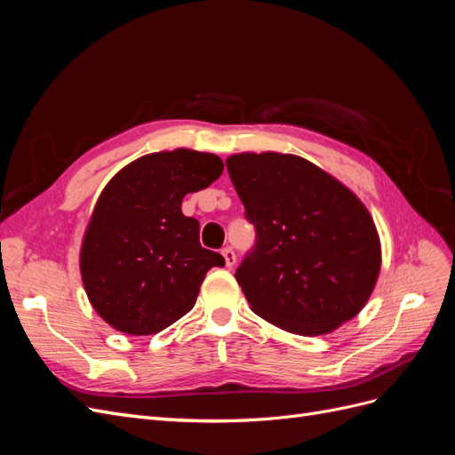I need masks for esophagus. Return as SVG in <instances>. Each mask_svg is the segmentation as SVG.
Returning a JSON list of instances; mask_svg holds the SVG:
<instances>
[{
	"label": "esophagus",
	"instance_id": "1",
	"mask_svg": "<svg viewBox=\"0 0 455 455\" xmlns=\"http://www.w3.org/2000/svg\"><path fill=\"white\" fill-rule=\"evenodd\" d=\"M222 256H224V259H226V266H228V267H233V266H235L237 256H235V252H233L231 246H226V249L222 251Z\"/></svg>",
	"mask_w": 455,
	"mask_h": 455
}]
</instances>
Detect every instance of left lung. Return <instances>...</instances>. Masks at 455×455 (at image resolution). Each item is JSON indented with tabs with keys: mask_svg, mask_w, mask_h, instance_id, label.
<instances>
[{
	"mask_svg": "<svg viewBox=\"0 0 455 455\" xmlns=\"http://www.w3.org/2000/svg\"><path fill=\"white\" fill-rule=\"evenodd\" d=\"M226 167L256 244L235 279L261 319L299 336H323L366 306L381 244L363 201L311 161L264 151Z\"/></svg>",
	"mask_w": 455,
	"mask_h": 455,
	"instance_id": "8db88e82",
	"label": "left lung"
}]
</instances>
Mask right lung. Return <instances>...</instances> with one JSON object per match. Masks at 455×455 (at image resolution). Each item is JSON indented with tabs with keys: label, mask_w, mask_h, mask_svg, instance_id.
I'll list each match as a JSON object with an SVG mask.
<instances>
[{
	"label": "right lung",
	"mask_w": 455,
	"mask_h": 455,
	"mask_svg": "<svg viewBox=\"0 0 455 455\" xmlns=\"http://www.w3.org/2000/svg\"><path fill=\"white\" fill-rule=\"evenodd\" d=\"M224 171L214 154L178 148L129 163L94 204L79 252L91 306L119 332L149 336L196 306L211 267L226 261L199 243L182 199Z\"/></svg>",
	"instance_id": "add662e5"
}]
</instances>
